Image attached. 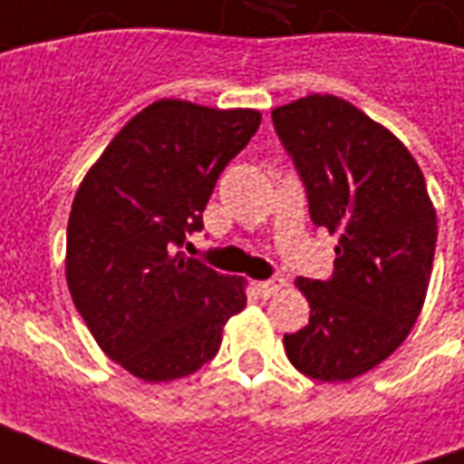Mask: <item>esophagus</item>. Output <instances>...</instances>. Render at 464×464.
<instances>
[{"instance_id":"1","label":"esophagus","mask_w":464,"mask_h":464,"mask_svg":"<svg viewBox=\"0 0 464 464\" xmlns=\"http://www.w3.org/2000/svg\"><path fill=\"white\" fill-rule=\"evenodd\" d=\"M281 288H285V281H283V278H268V281L256 283V291L261 293L263 298H271V295H276Z\"/></svg>"}]
</instances>
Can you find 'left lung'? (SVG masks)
Here are the masks:
<instances>
[{
	"instance_id": "obj_1",
	"label": "left lung",
	"mask_w": 464,
	"mask_h": 464,
	"mask_svg": "<svg viewBox=\"0 0 464 464\" xmlns=\"http://www.w3.org/2000/svg\"><path fill=\"white\" fill-rule=\"evenodd\" d=\"M315 226L338 236L331 281L298 278L305 328L283 335L295 368L343 382L390 358L428 295L438 213L408 146L358 106L308 94L271 111Z\"/></svg>"
}]
</instances>
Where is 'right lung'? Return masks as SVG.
<instances>
[{"mask_svg":"<svg viewBox=\"0 0 464 464\" xmlns=\"http://www.w3.org/2000/svg\"><path fill=\"white\" fill-rule=\"evenodd\" d=\"M256 109L159 99L123 126L86 171L66 228V283L99 348L133 378L169 382L218 353L246 308V281L181 251Z\"/></svg>","mask_w":464,"mask_h":464,"instance_id":"1","label":"right lung"}]
</instances>
